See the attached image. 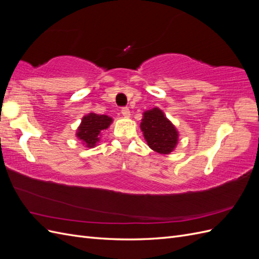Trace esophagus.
Returning <instances> with one entry per match:
<instances>
[{
	"label": "esophagus",
	"instance_id": "1",
	"mask_svg": "<svg viewBox=\"0 0 259 259\" xmlns=\"http://www.w3.org/2000/svg\"><path fill=\"white\" fill-rule=\"evenodd\" d=\"M121 113L124 117H130L131 115V112H130V109L127 107H124L121 109Z\"/></svg>",
	"mask_w": 259,
	"mask_h": 259
}]
</instances>
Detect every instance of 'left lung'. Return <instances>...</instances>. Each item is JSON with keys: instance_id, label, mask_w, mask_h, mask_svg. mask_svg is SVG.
Segmentation results:
<instances>
[{"instance_id": "1", "label": "left lung", "mask_w": 259, "mask_h": 259, "mask_svg": "<svg viewBox=\"0 0 259 259\" xmlns=\"http://www.w3.org/2000/svg\"><path fill=\"white\" fill-rule=\"evenodd\" d=\"M142 121L140 128L152 150L162 154H168L174 150L178 142V133L160 109L153 108L146 111Z\"/></svg>"}]
</instances>
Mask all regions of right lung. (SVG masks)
I'll use <instances>...</instances> for the list:
<instances>
[{"mask_svg": "<svg viewBox=\"0 0 259 259\" xmlns=\"http://www.w3.org/2000/svg\"><path fill=\"white\" fill-rule=\"evenodd\" d=\"M111 122L112 119L108 115L90 113L82 119V123L77 128L76 136L82 140L86 147H95L96 143L99 142V134L104 130L108 128Z\"/></svg>", "mask_w": 259, "mask_h": 259, "instance_id": "right-lung-1", "label": "right lung"}]
</instances>
